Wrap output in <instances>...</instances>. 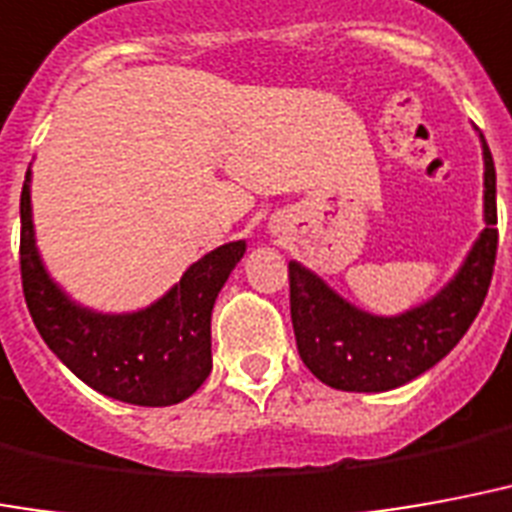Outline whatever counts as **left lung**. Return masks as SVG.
Listing matches in <instances>:
<instances>
[{"label":"left lung","mask_w":512,"mask_h":512,"mask_svg":"<svg viewBox=\"0 0 512 512\" xmlns=\"http://www.w3.org/2000/svg\"><path fill=\"white\" fill-rule=\"evenodd\" d=\"M483 140L486 230L431 301L399 317L361 312L301 263H290V317L306 369L336 391L380 393L429 372L458 344L486 301L497 263V170Z\"/></svg>","instance_id":"8db88e82"}]
</instances>
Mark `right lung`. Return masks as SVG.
I'll return each instance as SVG.
<instances>
[{
  "label": "right lung",
  "mask_w": 512,
  "mask_h": 512,
  "mask_svg": "<svg viewBox=\"0 0 512 512\" xmlns=\"http://www.w3.org/2000/svg\"><path fill=\"white\" fill-rule=\"evenodd\" d=\"M233 241L200 257L157 304L100 314L73 304L45 271L34 246L29 170L21 189V285L37 331L70 372L102 396L168 407L198 391L211 372V309L244 257Z\"/></svg>",
  "instance_id": "1"
}]
</instances>
